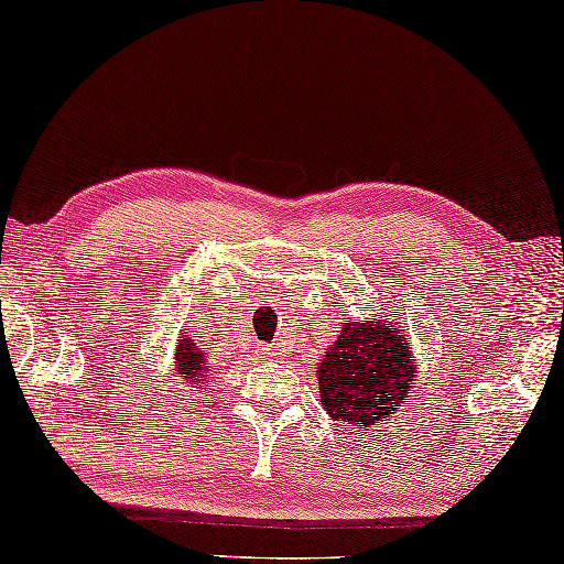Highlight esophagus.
I'll return each mask as SVG.
<instances>
[{
    "instance_id": "1",
    "label": "esophagus",
    "mask_w": 564,
    "mask_h": 564,
    "mask_svg": "<svg viewBox=\"0 0 564 564\" xmlns=\"http://www.w3.org/2000/svg\"><path fill=\"white\" fill-rule=\"evenodd\" d=\"M261 349H263V355H267V357L273 355V347H269V345H261Z\"/></svg>"
}]
</instances>
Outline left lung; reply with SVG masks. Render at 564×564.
<instances>
[{
  "instance_id": "1",
  "label": "left lung",
  "mask_w": 564,
  "mask_h": 564,
  "mask_svg": "<svg viewBox=\"0 0 564 564\" xmlns=\"http://www.w3.org/2000/svg\"><path fill=\"white\" fill-rule=\"evenodd\" d=\"M415 377L411 337L389 315L359 323L345 317L339 337L319 359V403L333 421L371 427L408 401Z\"/></svg>"
}]
</instances>
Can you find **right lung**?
<instances>
[{"mask_svg": "<svg viewBox=\"0 0 564 564\" xmlns=\"http://www.w3.org/2000/svg\"><path fill=\"white\" fill-rule=\"evenodd\" d=\"M173 371L178 373L185 383H195V389L207 379H213L207 367V351L200 345H195V339L187 335H181V339L175 341Z\"/></svg>", "mask_w": 564, "mask_h": 564, "instance_id": "obj_1", "label": "right lung"}]
</instances>
